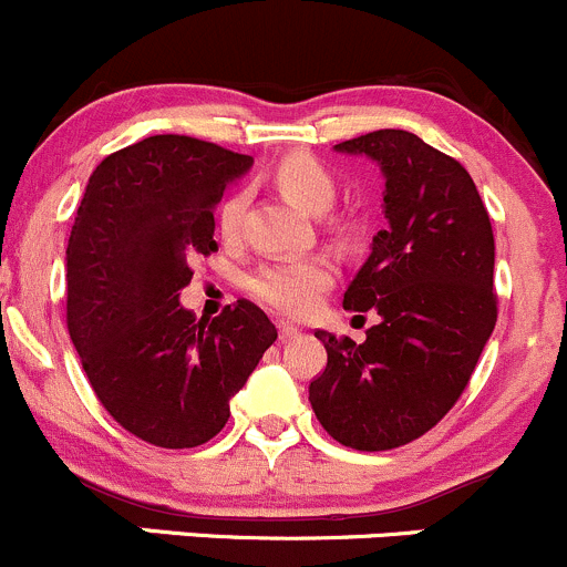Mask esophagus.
<instances>
[{"label":"esophagus","mask_w":567,"mask_h":567,"mask_svg":"<svg viewBox=\"0 0 567 567\" xmlns=\"http://www.w3.org/2000/svg\"><path fill=\"white\" fill-rule=\"evenodd\" d=\"M299 326H293V323H285V320H279V337H282V340H290V337H296L299 334Z\"/></svg>","instance_id":"esophagus-1"}]
</instances>
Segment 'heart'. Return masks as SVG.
<instances>
[{"mask_svg":"<svg viewBox=\"0 0 567 567\" xmlns=\"http://www.w3.org/2000/svg\"><path fill=\"white\" fill-rule=\"evenodd\" d=\"M274 183L279 192L296 203L299 208L320 214L334 203L337 183L329 169L312 156H285L274 164L271 169ZM247 210V194L241 188L227 194L216 208V225H219L221 238L233 241L241 233V219ZM334 279V268L323 255H305V257H282V260L266 262L251 279V290L260 301H266L271 310L282 316H305L316 307L326 288Z\"/></svg>","mask_w":567,"mask_h":567,"instance_id":"b5f03b06","label":"heart"}]
</instances>
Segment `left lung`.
Instances as JSON below:
<instances>
[{"mask_svg": "<svg viewBox=\"0 0 567 567\" xmlns=\"http://www.w3.org/2000/svg\"><path fill=\"white\" fill-rule=\"evenodd\" d=\"M384 173L386 230L342 296L368 340H323L326 370L310 403L331 439L379 453L431 431L466 390L496 326L494 230L472 175L455 158L400 128L334 145Z\"/></svg>", "mask_w": 567, "mask_h": 567, "instance_id": "left-lung-1", "label": "left lung"}]
</instances>
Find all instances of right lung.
<instances>
[{
    "label": "right lung",
    "instance_id": "obj_1",
    "mask_svg": "<svg viewBox=\"0 0 567 567\" xmlns=\"http://www.w3.org/2000/svg\"><path fill=\"white\" fill-rule=\"evenodd\" d=\"M251 156L158 134L90 175L68 238V331L114 422L156 447L210 442L277 329L247 299L203 320L181 307L188 257L216 251L214 208Z\"/></svg>",
    "mask_w": 567,
    "mask_h": 567
}]
</instances>
